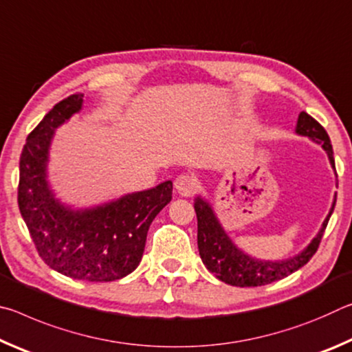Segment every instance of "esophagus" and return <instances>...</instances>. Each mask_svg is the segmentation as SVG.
I'll return each mask as SVG.
<instances>
[{"instance_id": "obj_1", "label": "esophagus", "mask_w": 352, "mask_h": 352, "mask_svg": "<svg viewBox=\"0 0 352 352\" xmlns=\"http://www.w3.org/2000/svg\"><path fill=\"white\" fill-rule=\"evenodd\" d=\"M174 186L177 192L183 195V197H190L197 189V178L190 174H180L174 182Z\"/></svg>"}]
</instances>
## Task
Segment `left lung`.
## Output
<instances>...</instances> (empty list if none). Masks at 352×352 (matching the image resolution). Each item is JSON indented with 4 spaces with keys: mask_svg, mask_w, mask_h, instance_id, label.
Masks as SVG:
<instances>
[{
    "mask_svg": "<svg viewBox=\"0 0 352 352\" xmlns=\"http://www.w3.org/2000/svg\"><path fill=\"white\" fill-rule=\"evenodd\" d=\"M296 133L309 136V138L321 144L327 157H329L332 168L336 169L329 135L326 133L324 127L318 121H315L311 115H307L306 111H301L300 116H298ZM333 206H336V200H333L331 211L324 219L317 237H314V241L309 243L305 252L285 261H259L241 252L230 241V237L225 234L223 228L214 216L211 206L205 200L197 197L194 204V210L197 214V243L200 258L206 265V269L214 273L220 281L236 285V287H258V285L278 281V279H283L289 276L290 273L301 269L317 253Z\"/></svg>",
    "mask_w": 352,
    "mask_h": 352,
    "instance_id": "left-lung-1",
    "label": "left lung"
}]
</instances>
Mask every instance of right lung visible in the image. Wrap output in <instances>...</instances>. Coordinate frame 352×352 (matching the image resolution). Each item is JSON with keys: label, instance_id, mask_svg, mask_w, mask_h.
I'll use <instances>...</instances> for the list:
<instances>
[{"label": "right lung", "instance_id": "obj_1", "mask_svg": "<svg viewBox=\"0 0 352 352\" xmlns=\"http://www.w3.org/2000/svg\"><path fill=\"white\" fill-rule=\"evenodd\" d=\"M83 94L56 104L28 135L20 157L19 208L40 258L65 276L91 283L121 279L138 267L148 226L172 199V182L93 210L73 211L46 182L54 130L82 109Z\"/></svg>", "mask_w": 352, "mask_h": 352}]
</instances>
